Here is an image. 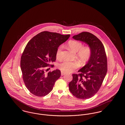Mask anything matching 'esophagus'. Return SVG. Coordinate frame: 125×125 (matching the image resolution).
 I'll use <instances>...</instances> for the list:
<instances>
[{
  "label": "esophagus",
  "mask_w": 125,
  "mask_h": 125,
  "mask_svg": "<svg viewBox=\"0 0 125 125\" xmlns=\"http://www.w3.org/2000/svg\"><path fill=\"white\" fill-rule=\"evenodd\" d=\"M61 74L62 76H63V75H64L65 74V73L63 71H61Z\"/></svg>",
  "instance_id": "obj_1"
}]
</instances>
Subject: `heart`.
I'll list each match as a JSON object with an SVG mask.
<instances>
[{
  "instance_id": "1",
  "label": "heart",
  "mask_w": 125,
  "mask_h": 125,
  "mask_svg": "<svg viewBox=\"0 0 125 125\" xmlns=\"http://www.w3.org/2000/svg\"><path fill=\"white\" fill-rule=\"evenodd\" d=\"M68 46L74 52H77V56L79 59L83 63L88 61L91 57L92 50L89 45L83 46L82 42L77 40H70L68 42ZM63 46L60 45L56 52V57L58 59L61 58V53ZM81 65L78 61H64L60 63L58 67L61 70L66 73H71L77 69Z\"/></svg>"
}]
</instances>
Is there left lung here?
<instances>
[{
    "label": "left lung",
    "mask_w": 125,
    "mask_h": 125,
    "mask_svg": "<svg viewBox=\"0 0 125 125\" xmlns=\"http://www.w3.org/2000/svg\"><path fill=\"white\" fill-rule=\"evenodd\" d=\"M73 38L86 42L92 50L87 64L78 71L79 73L72 74L73 80L69 83V89L73 95L79 99H87L98 92L106 74V54L103 43L89 32H83Z\"/></svg>",
    "instance_id": "8db88e82"
}]
</instances>
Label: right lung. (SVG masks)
Returning a JSON list of instances; mask_svg holds the SVG:
<instances>
[{"label": "right lung", "mask_w": 125, "mask_h": 125, "mask_svg": "<svg viewBox=\"0 0 125 125\" xmlns=\"http://www.w3.org/2000/svg\"><path fill=\"white\" fill-rule=\"evenodd\" d=\"M70 35L43 31L34 36L26 45L21 59V68L25 85L30 92L37 96L48 95L60 77L56 69L46 73L50 63L56 60V52L60 45Z\"/></svg>", "instance_id": "obj_1"}]
</instances>
